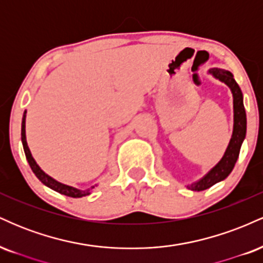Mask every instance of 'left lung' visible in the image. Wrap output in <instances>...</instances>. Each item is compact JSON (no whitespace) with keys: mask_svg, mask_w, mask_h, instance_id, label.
<instances>
[{"mask_svg":"<svg viewBox=\"0 0 263 263\" xmlns=\"http://www.w3.org/2000/svg\"><path fill=\"white\" fill-rule=\"evenodd\" d=\"M209 73L213 74L216 79L225 83L231 89L232 96H234V132H232L230 143H229L221 161L199 182L188 185V188L194 192H201V190L210 188L214 184L224 180L231 173L238 158L241 144L246 136V112L245 107H243L242 92H241L240 86L235 81L234 75L224 69H211Z\"/></svg>","mask_w":263,"mask_h":263,"instance_id":"left-lung-1","label":"left lung"}]
</instances>
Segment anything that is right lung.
I'll return each instance as SVG.
<instances>
[{
  "instance_id": "1",
  "label": "right lung",
  "mask_w": 263,
  "mask_h": 263,
  "mask_svg": "<svg viewBox=\"0 0 263 263\" xmlns=\"http://www.w3.org/2000/svg\"><path fill=\"white\" fill-rule=\"evenodd\" d=\"M26 114H27V111H25V114H23L21 137H22V144H23V149H25V153H26V158H27V161H28L29 165H31L33 173L35 174V177H37L38 179L44 184V185H47L48 188L55 190V192L60 193V194H64V195H66V197L81 198V197H85V195H89L90 190H91L93 186H91V188L86 189V190H80V189L73 188V186L65 185V184H62V183L57 182V180H54L52 177H49L48 174H45L44 172L39 168V165L35 163L34 158H33L31 155V151H29L28 144H27V141H26Z\"/></svg>"
}]
</instances>
